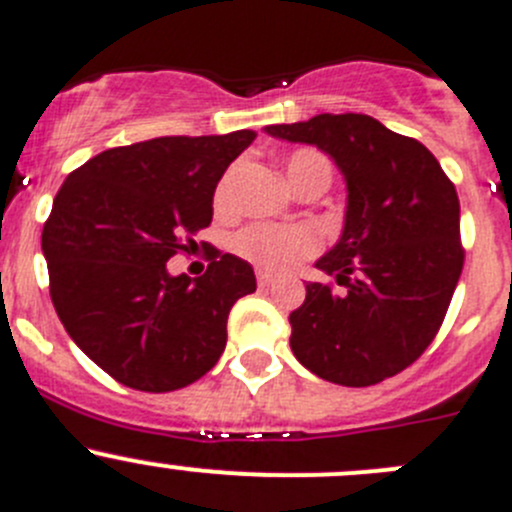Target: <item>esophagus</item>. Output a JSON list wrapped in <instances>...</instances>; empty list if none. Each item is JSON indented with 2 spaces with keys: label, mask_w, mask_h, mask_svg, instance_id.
<instances>
[{
  "label": "esophagus",
  "mask_w": 512,
  "mask_h": 512,
  "mask_svg": "<svg viewBox=\"0 0 512 512\" xmlns=\"http://www.w3.org/2000/svg\"><path fill=\"white\" fill-rule=\"evenodd\" d=\"M271 281H274V276L269 271H256V284H259V289H269Z\"/></svg>",
  "instance_id": "obj_1"
}]
</instances>
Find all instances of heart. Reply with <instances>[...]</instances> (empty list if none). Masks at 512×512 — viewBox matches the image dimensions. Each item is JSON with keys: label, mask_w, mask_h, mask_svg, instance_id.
Returning <instances> with one entry per match:
<instances>
[{"label": "heart", "mask_w": 512, "mask_h": 512, "mask_svg": "<svg viewBox=\"0 0 512 512\" xmlns=\"http://www.w3.org/2000/svg\"><path fill=\"white\" fill-rule=\"evenodd\" d=\"M286 175L296 191H306L309 186H329L332 183V160L316 148H296L284 160ZM233 175L236 170H226L218 180L213 193V206L218 213L231 208ZM231 251L238 259L248 261L261 271H286L291 266L311 259L319 251V238L306 226H281V223H248L231 236Z\"/></svg>", "instance_id": "1"}]
</instances>
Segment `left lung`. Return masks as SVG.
I'll return each mask as SVG.
<instances>
[{"instance_id": "left-lung-1", "label": "left lung", "mask_w": 512, "mask_h": 512, "mask_svg": "<svg viewBox=\"0 0 512 512\" xmlns=\"http://www.w3.org/2000/svg\"><path fill=\"white\" fill-rule=\"evenodd\" d=\"M266 133L329 153L347 178L349 206L337 246L291 311V352L309 372L369 387L422 357L445 321L465 264L460 201L435 155L362 113L316 115Z\"/></svg>"}]
</instances>
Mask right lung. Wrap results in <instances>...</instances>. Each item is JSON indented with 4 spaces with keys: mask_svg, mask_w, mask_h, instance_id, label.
<instances>
[{
    "mask_svg": "<svg viewBox=\"0 0 512 512\" xmlns=\"http://www.w3.org/2000/svg\"><path fill=\"white\" fill-rule=\"evenodd\" d=\"M253 130L165 135L72 170L42 228L50 296L72 342L113 379L173 392L226 349V321L256 291L253 269L208 248L206 274L170 276V256L211 226L213 191Z\"/></svg>",
    "mask_w": 512,
    "mask_h": 512,
    "instance_id": "1",
    "label": "right lung"
}]
</instances>
